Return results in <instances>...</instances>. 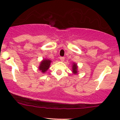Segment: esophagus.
Segmentation results:
<instances>
[{
    "instance_id": "esophagus-1",
    "label": "esophagus",
    "mask_w": 120,
    "mask_h": 120,
    "mask_svg": "<svg viewBox=\"0 0 120 120\" xmlns=\"http://www.w3.org/2000/svg\"><path fill=\"white\" fill-rule=\"evenodd\" d=\"M60 61H64V57H60Z\"/></svg>"
}]
</instances>
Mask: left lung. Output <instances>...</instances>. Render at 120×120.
Listing matches in <instances>:
<instances>
[{"instance_id": "8db88e82", "label": "left lung", "mask_w": 120, "mask_h": 120, "mask_svg": "<svg viewBox=\"0 0 120 120\" xmlns=\"http://www.w3.org/2000/svg\"><path fill=\"white\" fill-rule=\"evenodd\" d=\"M78 66H77V64L75 63H72V73L74 75H76L78 74Z\"/></svg>"}]
</instances>
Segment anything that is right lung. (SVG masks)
I'll use <instances>...</instances> for the list:
<instances>
[{
    "label": "right lung",
    "instance_id": "1",
    "mask_svg": "<svg viewBox=\"0 0 120 120\" xmlns=\"http://www.w3.org/2000/svg\"><path fill=\"white\" fill-rule=\"evenodd\" d=\"M52 61L49 59H44L41 61L40 63V64L39 66L38 70L39 71H41V72L42 73H45L48 70V69L49 68L50 66V64H51Z\"/></svg>",
    "mask_w": 120,
    "mask_h": 120
}]
</instances>
